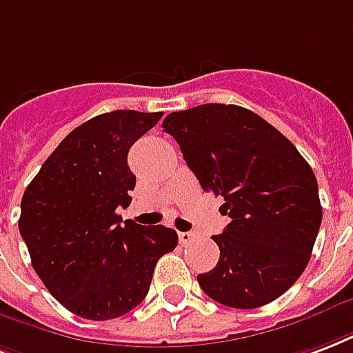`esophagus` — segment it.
Listing matches in <instances>:
<instances>
[{
  "instance_id": "esophagus-1",
  "label": "esophagus",
  "mask_w": 353,
  "mask_h": 353,
  "mask_svg": "<svg viewBox=\"0 0 353 353\" xmlns=\"http://www.w3.org/2000/svg\"><path fill=\"white\" fill-rule=\"evenodd\" d=\"M177 236H179V242H181V244H188V242L194 239V235H192L190 231H181Z\"/></svg>"
}]
</instances>
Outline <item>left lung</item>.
<instances>
[{
	"label": "left lung",
	"instance_id": "left-lung-1",
	"mask_svg": "<svg viewBox=\"0 0 353 353\" xmlns=\"http://www.w3.org/2000/svg\"><path fill=\"white\" fill-rule=\"evenodd\" d=\"M163 129L181 148L201 188L224 198L231 222L220 259L198 283L214 302L254 309L274 302L305 270L322 222L319 183L294 144L239 105L170 112Z\"/></svg>",
	"mask_w": 353,
	"mask_h": 353
}]
</instances>
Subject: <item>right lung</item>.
Here are the masks:
<instances>
[{
  "mask_svg": "<svg viewBox=\"0 0 353 353\" xmlns=\"http://www.w3.org/2000/svg\"><path fill=\"white\" fill-rule=\"evenodd\" d=\"M163 112L112 111L81 123L27 185L18 220L34 272L61 305L118 319L146 298L157 261L177 246L165 225L123 220L137 177L129 148Z\"/></svg>",
  "mask_w": 353,
  "mask_h": 353,
  "instance_id": "right-lung-1",
  "label": "right lung"
}]
</instances>
